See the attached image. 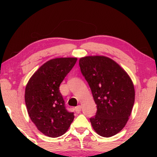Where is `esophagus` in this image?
<instances>
[{"mask_svg":"<svg viewBox=\"0 0 157 157\" xmlns=\"http://www.w3.org/2000/svg\"><path fill=\"white\" fill-rule=\"evenodd\" d=\"M81 106L80 105H78V107H76L75 108V111H76V113H80V111H81Z\"/></svg>","mask_w":157,"mask_h":157,"instance_id":"34e87169","label":"esophagus"}]
</instances>
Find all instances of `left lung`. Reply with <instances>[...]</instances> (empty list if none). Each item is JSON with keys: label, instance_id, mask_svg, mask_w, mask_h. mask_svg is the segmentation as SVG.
<instances>
[{"label": "left lung", "instance_id": "obj_1", "mask_svg": "<svg viewBox=\"0 0 157 157\" xmlns=\"http://www.w3.org/2000/svg\"><path fill=\"white\" fill-rule=\"evenodd\" d=\"M79 65L97 105L90 118L93 128L101 136H114L125 126L134 106L132 81L118 63L104 56L82 57Z\"/></svg>", "mask_w": 157, "mask_h": 157}]
</instances>
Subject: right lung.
<instances>
[{
  "mask_svg": "<svg viewBox=\"0 0 157 157\" xmlns=\"http://www.w3.org/2000/svg\"><path fill=\"white\" fill-rule=\"evenodd\" d=\"M77 58H56L42 65L25 87V101L31 121L49 137L63 135L73 121L74 113L66 109L59 86Z\"/></svg>",
  "mask_w": 157,
  "mask_h": 157,
  "instance_id": "obj_1",
  "label": "right lung"
}]
</instances>
